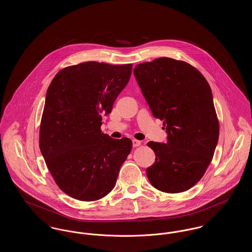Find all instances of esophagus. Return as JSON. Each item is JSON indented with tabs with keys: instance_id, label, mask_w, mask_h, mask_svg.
<instances>
[{
	"instance_id": "obj_1",
	"label": "esophagus",
	"mask_w": 252,
	"mask_h": 252,
	"mask_svg": "<svg viewBox=\"0 0 252 252\" xmlns=\"http://www.w3.org/2000/svg\"><path fill=\"white\" fill-rule=\"evenodd\" d=\"M132 144H133V147H138L141 145V142L138 140H132Z\"/></svg>"
}]
</instances>
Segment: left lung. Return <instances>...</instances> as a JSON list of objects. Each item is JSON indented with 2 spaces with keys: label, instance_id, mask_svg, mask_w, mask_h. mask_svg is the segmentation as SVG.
Wrapping results in <instances>:
<instances>
[{
  "label": "left lung",
  "instance_id": "8db88e82",
  "mask_svg": "<svg viewBox=\"0 0 252 252\" xmlns=\"http://www.w3.org/2000/svg\"><path fill=\"white\" fill-rule=\"evenodd\" d=\"M133 73L153 116L163 121L165 144L149 142L156 160L146 169L161 192L189 190L203 177L219 137L212 90L190 64L169 58L135 66Z\"/></svg>",
  "mask_w": 252,
  "mask_h": 252
}]
</instances>
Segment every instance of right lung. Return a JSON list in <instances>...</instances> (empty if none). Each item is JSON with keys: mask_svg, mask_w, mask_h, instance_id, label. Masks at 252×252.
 Masks as SVG:
<instances>
[{"mask_svg": "<svg viewBox=\"0 0 252 252\" xmlns=\"http://www.w3.org/2000/svg\"><path fill=\"white\" fill-rule=\"evenodd\" d=\"M131 71L132 64L90 61L62 69L49 86L39 148L56 183L71 197L94 201L115 186L131 140L112 139L100 127Z\"/></svg>", "mask_w": 252, "mask_h": 252, "instance_id": "1", "label": "right lung"}]
</instances>
